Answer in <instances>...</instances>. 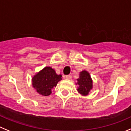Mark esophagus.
I'll return each instance as SVG.
<instances>
[{"mask_svg":"<svg viewBox=\"0 0 131 131\" xmlns=\"http://www.w3.org/2000/svg\"><path fill=\"white\" fill-rule=\"evenodd\" d=\"M65 78H66V79L70 80V79H71V76L70 74H68V75H66Z\"/></svg>","mask_w":131,"mask_h":131,"instance_id":"34e87169","label":"esophagus"}]
</instances>
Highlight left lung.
Returning a JSON list of instances; mask_svg holds the SVG:
<instances>
[{
	"mask_svg": "<svg viewBox=\"0 0 131 131\" xmlns=\"http://www.w3.org/2000/svg\"><path fill=\"white\" fill-rule=\"evenodd\" d=\"M77 85L78 91L82 95H87L93 88V82L89 73L86 71L81 72L80 77L77 79Z\"/></svg>",
	"mask_w": 131,
	"mask_h": 131,
	"instance_id": "1",
	"label": "left lung"
}]
</instances>
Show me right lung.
<instances>
[{
    "label": "right lung",
    "mask_w": 131,
    "mask_h": 131,
    "mask_svg": "<svg viewBox=\"0 0 131 131\" xmlns=\"http://www.w3.org/2000/svg\"><path fill=\"white\" fill-rule=\"evenodd\" d=\"M61 80L62 75L57 74L51 67H46L32 78L33 86L43 96H49L52 89Z\"/></svg>",
    "instance_id": "obj_1"
}]
</instances>
